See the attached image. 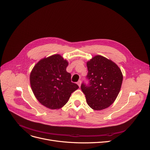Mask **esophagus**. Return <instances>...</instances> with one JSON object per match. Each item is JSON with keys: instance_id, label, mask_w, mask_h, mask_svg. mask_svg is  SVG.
Listing matches in <instances>:
<instances>
[{"instance_id": "esophagus-1", "label": "esophagus", "mask_w": 150, "mask_h": 150, "mask_svg": "<svg viewBox=\"0 0 150 150\" xmlns=\"http://www.w3.org/2000/svg\"><path fill=\"white\" fill-rule=\"evenodd\" d=\"M77 84L79 85V86L80 87V85H81V80H79V81L77 82Z\"/></svg>"}]
</instances>
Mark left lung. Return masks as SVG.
Masks as SVG:
<instances>
[{"instance_id":"8db88e82","label":"left lung","mask_w":150,"mask_h":150,"mask_svg":"<svg viewBox=\"0 0 150 150\" xmlns=\"http://www.w3.org/2000/svg\"><path fill=\"white\" fill-rule=\"evenodd\" d=\"M88 83L83 82L81 89L90 108L100 110L111 105L117 97L122 82L120 68L112 61L97 55L86 64Z\"/></svg>"}]
</instances>
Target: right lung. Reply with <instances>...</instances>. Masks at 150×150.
Segmentation results:
<instances>
[{"label":"right lung","mask_w":150,"mask_h":150,"mask_svg":"<svg viewBox=\"0 0 150 150\" xmlns=\"http://www.w3.org/2000/svg\"><path fill=\"white\" fill-rule=\"evenodd\" d=\"M68 63L59 54L40 61L30 75L33 93L43 106L51 109L64 106L79 86L66 71Z\"/></svg>","instance_id":"obj_1"}]
</instances>
